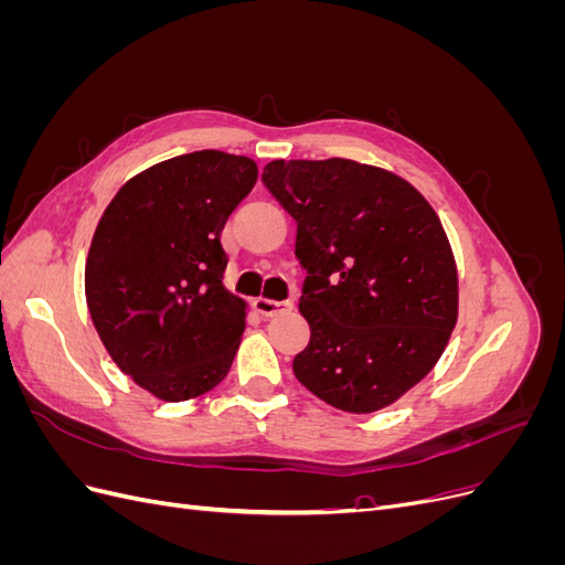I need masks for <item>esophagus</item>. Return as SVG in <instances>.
<instances>
[{
  "label": "esophagus",
  "mask_w": 565,
  "mask_h": 565,
  "mask_svg": "<svg viewBox=\"0 0 565 565\" xmlns=\"http://www.w3.org/2000/svg\"><path fill=\"white\" fill-rule=\"evenodd\" d=\"M292 301H276V299H266V297H256L254 299V309L259 311L262 316L270 318V316H278L285 311H292Z\"/></svg>",
  "instance_id": "obj_1"
}]
</instances>
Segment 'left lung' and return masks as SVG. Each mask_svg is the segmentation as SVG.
<instances>
[{
	"label": "left lung",
	"mask_w": 565,
	"mask_h": 565,
	"mask_svg": "<svg viewBox=\"0 0 565 565\" xmlns=\"http://www.w3.org/2000/svg\"><path fill=\"white\" fill-rule=\"evenodd\" d=\"M264 185L297 221L299 311L311 341L292 370L311 393L365 415L398 401L446 351L457 266L415 185L344 158L273 160Z\"/></svg>",
	"instance_id": "1"
}]
</instances>
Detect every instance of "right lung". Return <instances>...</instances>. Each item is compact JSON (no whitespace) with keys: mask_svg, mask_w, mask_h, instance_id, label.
<instances>
[{"mask_svg":"<svg viewBox=\"0 0 565 565\" xmlns=\"http://www.w3.org/2000/svg\"><path fill=\"white\" fill-rule=\"evenodd\" d=\"M256 162L195 150L129 179L100 216L84 268L94 328L117 367L179 403L226 377L247 303L224 287L221 231Z\"/></svg>","mask_w":565,"mask_h":565,"instance_id":"1","label":"right lung"}]
</instances>
